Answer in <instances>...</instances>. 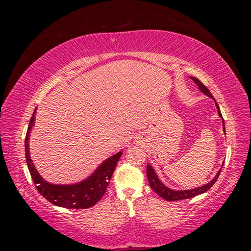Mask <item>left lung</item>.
I'll list each match as a JSON object with an SVG mask.
<instances>
[{"instance_id": "8db88e82", "label": "left lung", "mask_w": 251, "mask_h": 251, "mask_svg": "<svg viewBox=\"0 0 251 251\" xmlns=\"http://www.w3.org/2000/svg\"><path fill=\"white\" fill-rule=\"evenodd\" d=\"M190 78H192L195 84L197 85L199 90H201V93H203V94L207 95L208 97H210V99H212L215 100V104H216V107H217V110H218V116L222 118L223 121V126H224V133L225 135H226V131H225V122H224V118H223V115H222V112H220L219 109V106L218 104L216 103V100L214 99V96L211 95V93L209 92V90L203 85L201 80H199L198 78L196 77H192L190 76ZM224 166V164L222 165V168ZM146 171H147V178H148V181H150V185H151V188L154 190V192L159 195V196L161 198H164L165 201H181V199H188V198H192V197H195L197 196V195H201L202 193L207 192L208 189L211 188L212 185L215 184L216 180L218 179L219 177V174H220V171L216 174V176L212 178V179L208 182V184H205L203 186H201V187H196V188H193V189H186V190H174L172 188H168V187L166 185H164L163 182L160 181V179L158 178V176H157L156 172L154 171V168L151 167V165L148 164L147 167H146Z\"/></svg>"}]
</instances>
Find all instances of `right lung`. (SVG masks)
Listing matches in <instances>:
<instances>
[{
    "label": "right lung",
    "instance_id": "obj_1",
    "mask_svg": "<svg viewBox=\"0 0 251 251\" xmlns=\"http://www.w3.org/2000/svg\"><path fill=\"white\" fill-rule=\"evenodd\" d=\"M35 113L36 108L33 112L25 137V157L28 171L39 193L50 202L69 209H86L94 206L105 194L123 151H118L117 154L108 157L95 169L94 173H92V175L82 181L67 185L50 184L40 175L29 156V133L35 122Z\"/></svg>",
    "mask_w": 251,
    "mask_h": 251
}]
</instances>
